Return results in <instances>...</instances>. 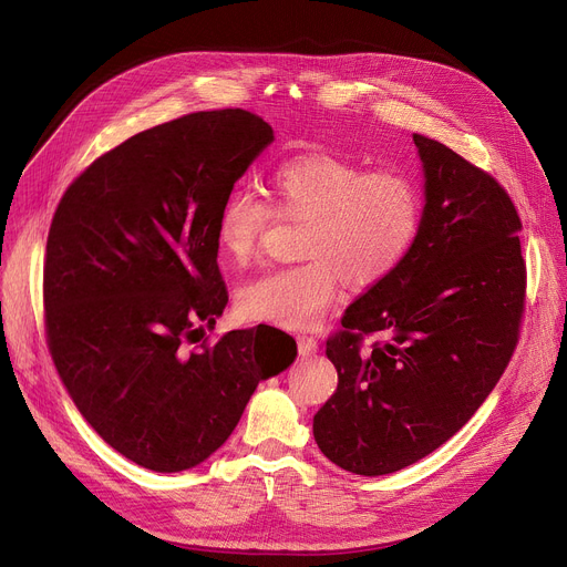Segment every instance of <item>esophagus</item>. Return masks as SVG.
Returning <instances> with one entry per match:
<instances>
[{
	"mask_svg": "<svg viewBox=\"0 0 567 567\" xmlns=\"http://www.w3.org/2000/svg\"><path fill=\"white\" fill-rule=\"evenodd\" d=\"M296 344H299V353L301 355H310V353H315L319 349V342L312 336H299V338H296Z\"/></svg>",
	"mask_w": 567,
	"mask_h": 567,
	"instance_id": "1",
	"label": "esophagus"
}]
</instances>
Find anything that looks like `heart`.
Here are the masks:
<instances>
[{
    "instance_id": "heart-1",
    "label": "heart",
    "mask_w": 567,
    "mask_h": 567,
    "mask_svg": "<svg viewBox=\"0 0 567 567\" xmlns=\"http://www.w3.org/2000/svg\"><path fill=\"white\" fill-rule=\"evenodd\" d=\"M268 197L278 216L303 220L296 255L306 261L246 282L238 310L289 331L315 326L344 282L368 289L393 276L419 241L425 216L423 188L411 174L321 152L282 161ZM274 212L250 188L231 190L216 218L223 255L238 266L252 261Z\"/></svg>"
}]
</instances>
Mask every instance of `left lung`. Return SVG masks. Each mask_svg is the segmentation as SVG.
<instances>
[{"instance_id": "1", "label": "left lung", "mask_w": 567, "mask_h": 567, "mask_svg": "<svg viewBox=\"0 0 567 567\" xmlns=\"http://www.w3.org/2000/svg\"><path fill=\"white\" fill-rule=\"evenodd\" d=\"M413 142L427 197L419 241L326 340L338 391L312 432L321 453L355 475L395 473L460 432L508 368L526 308L511 195L445 144ZM370 334L378 340L365 346Z\"/></svg>"}]
</instances>
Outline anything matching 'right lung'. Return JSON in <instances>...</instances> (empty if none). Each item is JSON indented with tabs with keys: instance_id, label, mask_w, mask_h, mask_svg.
Masks as SVG:
<instances>
[{
	"instance_id": "add662e5",
	"label": "right lung",
	"mask_w": 567,
	"mask_h": 567,
	"mask_svg": "<svg viewBox=\"0 0 567 567\" xmlns=\"http://www.w3.org/2000/svg\"><path fill=\"white\" fill-rule=\"evenodd\" d=\"M271 142L248 110L184 114L99 156L52 216L43 317L54 368L84 421L144 468L204 462L257 383L293 363V338L271 326L206 338L229 299L216 218ZM268 334L288 342L278 357Z\"/></svg>"
}]
</instances>
